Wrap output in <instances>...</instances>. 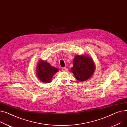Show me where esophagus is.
I'll use <instances>...</instances> for the list:
<instances>
[{
    "mask_svg": "<svg viewBox=\"0 0 127 127\" xmlns=\"http://www.w3.org/2000/svg\"><path fill=\"white\" fill-rule=\"evenodd\" d=\"M67 70H68V69H67V68H62V71H67Z\"/></svg>",
    "mask_w": 127,
    "mask_h": 127,
    "instance_id": "34e87169",
    "label": "esophagus"
}]
</instances>
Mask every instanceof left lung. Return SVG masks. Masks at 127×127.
I'll return each instance as SVG.
<instances>
[{"label":"left lung","mask_w":127,"mask_h":127,"mask_svg":"<svg viewBox=\"0 0 127 127\" xmlns=\"http://www.w3.org/2000/svg\"><path fill=\"white\" fill-rule=\"evenodd\" d=\"M73 63V66L71 68V71L76 79L80 82L89 79L95 72V63L89 56H75Z\"/></svg>","instance_id":"1"}]
</instances>
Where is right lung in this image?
<instances>
[{
	"label": "right lung",
	"mask_w": 127,
	"mask_h": 127,
	"mask_svg": "<svg viewBox=\"0 0 127 127\" xmlns=\"http://www.w3.org/2000/svg\"><path fill=\"white\" fill-rule=\"evenodd\" d=\"M37 75L39 80L44 83H49L52 80L53 75L58 71V69L53 67L43 60H40L37 66Z\"/></svg>",
	"instance_id": "obj_1"
}]
</instances>
